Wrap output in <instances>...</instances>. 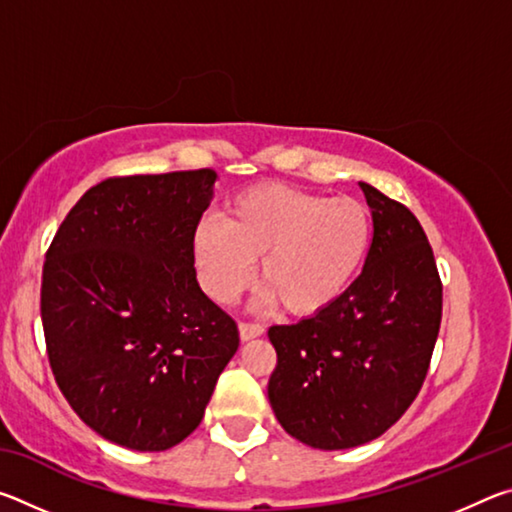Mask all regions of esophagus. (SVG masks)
<instances>
[{"instance_id":"34e87169","label":"esophagus","mask_w":512,"mask_h":512,"mask_svg":"<svg viewBox=\"0 0 512 512\" xmlns=\"http://www.w3.org/2000/svg\"><path fill=\"white\" fill-rule=\"evenodd\" d=\"M264 334V327L257 323H239V336L241 341H253L257 336Z\"/></svg>"}]
</instances>
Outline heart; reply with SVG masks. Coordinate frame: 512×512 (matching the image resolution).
Listing matches in <instances>:
<instances>
[{
  "instance_id": "heart-1",
  "label": "heart",
  "mask_w": 512,
  "mask_h": 512,
  "mask_svg": "<svg viewBox=\"0 0 512 512\" xmlns=\"http://www.w3.org/2000/svg\"><path fill=\"white\" fill-rule=\"evenodd\" d=\"M372 223L357 198H327L289 185H257L230 198L223 221L196 223L192 253L203 289L221 305L257 282L264 302L291 316L332 307L366 262Z\"/></svg>"
}]
</instances>
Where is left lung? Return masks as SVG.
<instances>
[{"mask_svg": "<svg viewBox=\"0 0 512 512\" xmlns=\"http://www.w3.org/2000/svg\"><path fill=\"white\" fill-rule=\"evenodd\" d=\"M359 187L372 214L361 275L320 314L268 329L275 418L327 452L370 443L402 418L427 377L443 316V284L420 221L372 185Z\"/></svg>", "mask_w": 512, "mask_h": 512, "instance_id": "1", "label": "left lung"}]
</instances>
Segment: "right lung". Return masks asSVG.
<instances>
[{
  "instance_id": "obj_1",
  "label": "right lung",
  "mask_w": 512,
  "mask_h": 512,
  "mask_svg": "<svg viewBox=\"0 0 512 512\" xmlns=\"http://www.w3.org/2000/svg\"><path fill=\"white\" fill-rule=\"evenodd\" d=\"M214 183L212 169L103 180L47 250L40 311L56 384L90 429L135 452L183 443L239 348L194 268Z\"/></svg>"
}]
</instances>
